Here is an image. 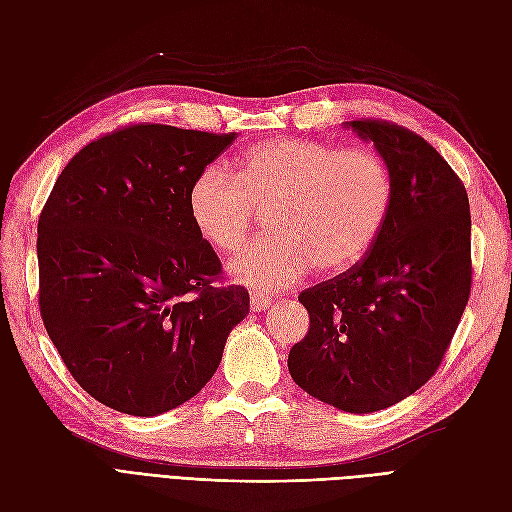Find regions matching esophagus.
<instances>
[{"instance_id":"34e87169","label":"esophagus","mask_w":512,"mask_h":512,"mask_svg":"<svg viewBox=\"0 0 512 512\" xmlns=\"http://www.w3.org/2000/svg\"><path fill=\"white\" fill-rule=\"evenodd\" d=\"M252 309L254 312H260V309H265V307H269L271 303H273V299L269 297V294H262V292H254L252 294Z\"/></svg>"}]
</instances>
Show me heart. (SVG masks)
<instances>
[{
	"label": "heart",
	"mask_w": 512,
	"mask_h": 512,
	"mask_svg": "<svg viewBox=\"0 0 512 512\" xmlns=\"http://www.w3.org/2000/svg\"><path fill=\"white\" fill-rule=\"evenodd\" d=\"M393 205L389 166L371 149H337L309 138H271L247 149L235 175L211 164L194 179L192 222L218 252H235L269 209L275 235L230 262L237 282L282 290L318 265L335 271L359 260L380 235Z\"/></svg>",
	"instance_id": "1"
}]
</instances>
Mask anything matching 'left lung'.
<instances>
[{
    "instance_id": "1",
    "label": "left lung",
    "mask_w": 512,
    "mask_h": 512,
    "mask_svg": "<svg viewBox=\"0 0 512 512\" xmlns=\"http://www.w3.org/2000/svg\"><path fill=\"white\" fill-rule=\"evenodd\" d=\"M374 143L393 205L367 254L299 294L309 331L288 354L305 393L352 414L384 410L436 374L470 299V203L423 136L389 121H348Z\"/></svg>"
}]
</instances>
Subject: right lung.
Here are the masks:
<instances>
[{
    "mask_svg": "<svg viewBox=\"0 0 512 512\" xmlns=\"http://www.w3.org/2000/svg\"><path fill=\"white\" fill-rule=\"evenodd\" d=\"M237 134L136 123L83 147L38 220L40 314L100 404L158 416L192 399L250 314L198 235L188 194Z\"/></svg>",
    "mask_w": 512,
    "mask_h": 512,
    "instance_id": "right-lung-1",
    "label": "right lung"
}]
</instances>
